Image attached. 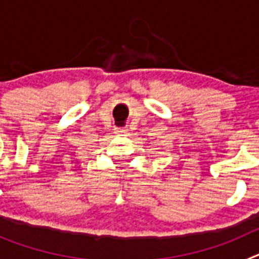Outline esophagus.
Masks as SVG:
<instances>
[{"label":"esophagus","mask_w":259,"mask_h":259,"mask_svg":"<svg viewBox=\"0 0 259 259\" xmlns=\"http://www.w3.org/2000/svg\"><path fill=\"white\" fill-rule=\"evenodd\" d=\"M118 134L119 135H123V136H127V135L130 134V131H128L127 128H123V130H119Z\"/></svg>","instance_id":"obj_1"}]
</instances>
